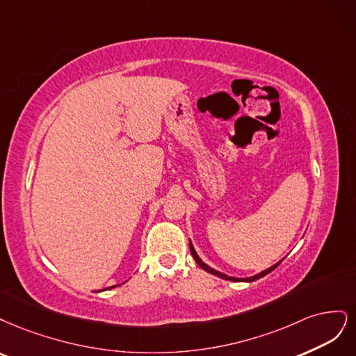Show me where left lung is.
I'll use <instances>...</instances> for the list:
<instances>
[{"label": "left lung", "instance_id": "left-lung-1", "mask_svg": "<svg viewBox=\"0 0 356 356\" xmlns=\"http://www.w3.org/2000/svg\"><path fill=\"white\" fill-rule=\"evenodd\" d=\"M189 248H191V254L193 256L195 261L198 263V266H200L201 269H204L205 272H209V273L214 275V277H219V278H222V280H226V281H234V282H253V281H256V280H260V278H263V277H266V275H268V273H270V272H272L275 268H278V265H280V263L282 261V260L277 261V263H275V265H272L270 268H268V269H265V270H261V272H259V273L253 275V277H247V278H236V277H229V275H226V273H223V272H219V270H216V269H213L211 266H209L207 263H204V261L201 260V257L198 256L197 250L193 248V244L191 243V239H189Z\"/></svg>", "mask_w": 356, "mask_h": 356}]
</instances>
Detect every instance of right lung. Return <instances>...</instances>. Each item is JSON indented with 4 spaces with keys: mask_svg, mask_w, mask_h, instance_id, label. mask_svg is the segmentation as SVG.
<instances>
[{
    "mask_svg": "<svg viewBox=\"0 0 356 356\" xmlns=\"http://www.w3.org/2000/svg\"><path fill=\"white\" fill-rule=\"evenodd\" d=\"M124 284V282H122ZM115 286H118V285H112V286H108V289L106 290H111V289H115ZM103 290H105V289H103Z\"/></svg>",
    "mask_w": 356,
    "mask_h": 356,
    "instance_id": "right-lung-1",
    "label": "right lung"
}]
</instances>
